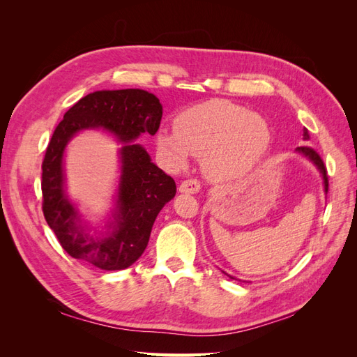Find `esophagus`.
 <instances>
[{
	"label": "esophagus",
	"mask_w": 357,
	"mask_h": 357,
	"mask_svg": "<svg viewBox=\"0 0 357 357\" xmlns=\"http://www.w3.org/2000/svg\"><path fill=\"white\" fill-rule=\"evenodd\" d=\"M199 189H201V185L197 178H188L185 181H181V185L178 188L181 193H197L199 192Z\"/></svg>",
	"instance_id": "obj_1"
}]
</instances>
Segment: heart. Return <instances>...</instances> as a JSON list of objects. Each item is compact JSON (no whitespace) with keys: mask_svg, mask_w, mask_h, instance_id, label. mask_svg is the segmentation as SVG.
Returning <instances> with one entry per match:
<instances>
[{"mask_svg":"<svg viewBox=\"0 0 357 357\" xmlns=\"http://www.w3.org/2000/svg\"><path fill=\"white\" fill-rule=\"evenodd\" d=\"M174 128L158 132L160 152L176 165H185L190 153L204 156V169L215 180L247 174L271 144V131L261 116L222 100L190 107L176 119Z\"/></svg>","mask_w":357,"mask_h":357,"instance_id":"obj_1","label":"heart"}]
</instances>
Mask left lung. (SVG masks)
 <instances>
[{
	"mask_svg": "<svg viewBox=\"0 0 357 357\" xmlns=\"http://www.w3.org/2000/svg\"><path fill=\"white\" fill-rule=\"evenodd\" d=\"M304 139H310V132L308 129L304 128ZM296 152L302 153L304 156H307L312 164H314L319 171L321 172L323 176V183H325V192L329 190V180H328V171H326V167H325V162H323V159L320 158V155L316 152L314 149L312 147H308V146H301V147H296ZM232 278V277H231Z\"/></svg>",
	"mask_w": 357,
	"mask_h": 357,
	"instance_id": "8db88e82",
	"label": "left lung"
}]
</instances>
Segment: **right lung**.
Masks as SVG:
<instances>
[{
  "instance_id": "1",
  "label": "right lung",
  "mask_w": 357,
  "mask_h": 357,
  "mask_svg": "<svg viewBox=\"0 0 357 357\" xmlns=\"http://www.w3.org/2000/svg\"><path fill=\"white\" fill-rule=\"evenodd\" d=\"M162 105L143 89L96 91L83 96L63 114L43 159V214L59 244L83 264L117 271L131 266L146 250L156 215L176 195V181L150 160L146 149L134 139L144 132L155 135ZM102 127L123 144V176L115 222L107 237L93 239L79 225V216L63 189V150L83 128Z\"/></svg>"
}]
</instances>
